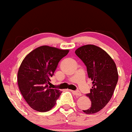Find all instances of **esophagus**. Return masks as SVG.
<instances>
[{
  "label": "esophagus",
  "instance_id": "esophagus-1",
  "mask_svg": "<svg viewBox=\"0 0 132 132\" xmlns=\"http://www.w3.org/2000/svg\"><path fill=\"white\" fill-rule=\"evenodd\" d=\"M71 91H72V92L75 95H76L77 97H80V96L82 95V94H81L79 91H73V90H71Z\"/></svg>",
  "mask_w": 132,
  "mask_h": 132
}]
</instances>
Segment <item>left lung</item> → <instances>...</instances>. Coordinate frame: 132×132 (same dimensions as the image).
<instances>
[{"mask_svg": "<svg viewBox=\"0 0 132 132\" xmlns=\"http://www.w3.org/2000/svg\"><path fill=\"white\" fill-rule=\"evenodd\" d=\"M75 52L87 67L88 78L93 84L90 92L86 95L92 102L91 106L83 112L97 113L109 103L113 94L118 78L116 64L105 50L96 45H84Z\"/></svg>", "mask_w": 132, "mask_h": 132, "instance_id": "left-lung-1", "label": "left lung"}]
</instances>
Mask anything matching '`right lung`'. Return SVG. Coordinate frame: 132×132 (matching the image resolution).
<instances>
[{"label": "right lung", "mask_w": 132, "mask_h": 132, "mask_svg": "<svg viewBox=\"0 0 132 132\" xmlns=\"http://www.w3.org/2000/svg\"><path fill=\"white\" fill-rule=\"evenodd\" d=\"M69 52L43 45L30 52L23 60L17 73V82L22 96L34 110L48 112L56 104L61 92L48 85L59 62Z\"/></svg>", "instance_id": "right-lung-1"}]
</instances>
